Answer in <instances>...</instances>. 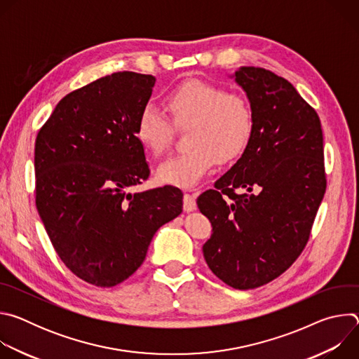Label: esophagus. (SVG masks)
Masks as SVG:
<instances>
[{"label":"esophagus","instance_id":"1","mask_svg":"<svg viewBox=\"0 0 359 359\" xmlns=\"http://www.w3.org/2000/svg\"><path fill=\"white\" fill-rule=\"evenodd\" d=\"M183 209L184 212H193L196 209V197L194 194L186 193L183 197Z\"/></svg>","mask_w":359,"mask_h":359}]
</instances>
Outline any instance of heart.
<instances>
[{
	"mask_svg": "<svg viewBox=\"0 0 359 359\" xmlns=\"http://www.w3.org/2000/svg\"><path fill=\"white\" fill-rule=\"evenodd\" d=\"M165 108L176 128H189L187 150L170 156L158 168L165 184L191 187L206 176L215 161L229 162L244 150L252 130L247 102L223 89L191 81L165 97ZM136 136L151 155L159 156L169 147L173 126L156 107L146 105L136 121Z\"/></svg>",
	"mask_w": 359,
	"mask_h": 359,
	"instance_id": "heart-1",
	"label": "heart"
}]
</instances>
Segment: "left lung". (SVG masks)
Returning a JSON list of instances; mask_svg holds the SVG:
<instances>
[{
  "instance_id": "left-lung-1",
  "label": "left lung",
  "mask_w": 359,
  "mask_h": 359,
  "mask_svg": "<svg viewBox=\"0 0 359 359\" xmlns=\"http://www.w3.org/2000/svg\"><path fill=\"white\" fill-rule=\"evenodd\" d=\"M230 78L250 102L251 136L197 206L213 227L203 244L209 269L250 290L281 276L309 241L327 189L324 142L317 112L287 79L254 67Z\"/></svg>"
}]
</instances>
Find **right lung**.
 Returning <instances> with one entry per match:
<instances>
[{"label": "right lung", "mask_w": 359, "mask_h": 359, "mask_svg": "<svg viewBox=\"0 0 359 359\" xmlns=\"http://www.w3.org/2000/svg\"><path fill=\"white\" fill-rule=\"evenodd\" d=\"M155 82L136 72L96 79L62 97L35 140L39 217L64 264L96 287L129 278L182 213L177 187L128 193L150 173L135 129Z\"/></svg>", "instance_id": "add662e5"}]
</instances>
